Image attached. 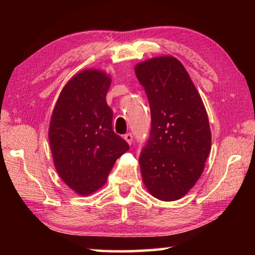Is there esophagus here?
I'll return each mask as SVG.
<instances>
[{
	"instance_id": "1",
	"label": "esophagus",
	"mask_w": 255,
	"mask_h": 255,
	"mask_svg": "<svg viewBox=\"0 0 255 255\" xmlns=\"http://www.w3.org/2000/svg\"><path fill=\"white\" fill-rule=\"evenodd\" d=\"M124 138H125V140H126L129 145L132 143V136H131L130 132H128V133H126V135H124Z\"/></svg>"
}]
</instances>
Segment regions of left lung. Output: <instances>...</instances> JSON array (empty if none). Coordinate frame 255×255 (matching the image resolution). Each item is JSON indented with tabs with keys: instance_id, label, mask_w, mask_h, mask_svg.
<instances>
[{
	"instance_id": "obj_1",
	"label": "left lung",
	"mask_w": 255,
	"mask_h": 255,
	"mask_svg": "<svg viewBox=\"0 0 255 255\" xmlns=\"http://www.w3.org/2000/svg\"><path fill=\"white\" fill-rule=\"evenodd\" d=\"M150 109V132L139 156L145 187L163 201L182 198L196 184L210 153L206 108L184 66L161 56L137 64Z\"/></svg>"
}]
</instances>
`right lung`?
I'll list each match as a JSON object with an SVG mask.
<instances>
[{
	"label": "right lung",
	"mask_w": 255,
	"mask_h": 255,
	"mask_svg": "<svg viewBox=\"0 0 255 255\" xmlns=\"http://www.w3.org/2000/svg\"><path fill=\"white\" fill-rule=\"evenodd\" d=\"M111 79L99 70H85L67 82L56 102L49 143L57 173L81 196L107 182L112 166L129 149L112 129L114 112L106 96Z\"/></svg>",
	"instance_id": "obj_1"
}]
</instances>
